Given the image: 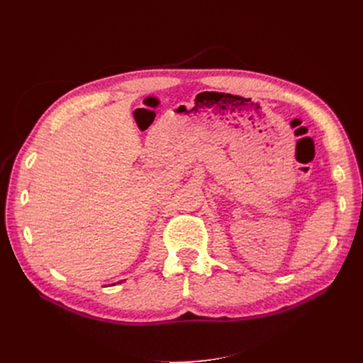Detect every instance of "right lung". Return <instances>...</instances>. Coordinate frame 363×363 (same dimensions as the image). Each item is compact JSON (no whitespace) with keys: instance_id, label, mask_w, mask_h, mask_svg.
<instances>
[{"instance_id":"obj_1","label":"right lung","mask_w":363,"mask_h":363,"mask_svg":"<svg viewBox=\"0 0 363 363\" xmlns=\"http://www.w3.org/2000/svg\"><path fill=\"white\" fill-rule=\"evenodd\" d=\"M118 283H121V281H118Z\"/></svg>"}]
</instances>
